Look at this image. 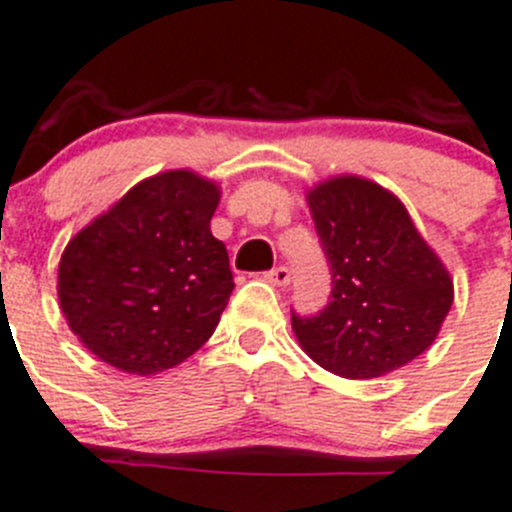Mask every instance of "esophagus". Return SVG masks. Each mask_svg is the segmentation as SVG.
I'll use <instances>...</instances> for the list:
<instances>
[{
	"mask_svg": "<svg viewBox=\"0 0 512 512\" xmlns=\"http://www.w3.org/2000/svg\"><path fill=\"white\" fill-rule=\"evenodd\" d=\"M264 279L276 284V287H287L289 281H292V271H289V266H274L271 271H266Z\"/></svg>",
	"mask_w": 512,
	"mask_h": 512,
	"instance_id": "esophagus-1",
	"label": "esophagus"
}]
</instances>
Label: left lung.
Wrapping results in <instances>:
<instances>
[{"mask_svg":"<svg viewBox=\"0 0 512 512\" xmlns=\"http://www.w3.org/2000/svg\"><path fill=\"white\" fill-rule=\"evenodd\" d=\"M332 274L330 302L312 317L292 312L304 353L342 378H378L437 340L454 284L419 236L401 200L355 175L307 192Z\"/></svg>","mask_w":512,"mask_h":512,"instance_id":"left-lung-1","label":"left lung"}]
</instances>
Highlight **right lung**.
<instances>
[{"label":"right lung","instance_id":"1","mask_svg":"<svg viewBox=\"0 0 512 512\" xmlns=\"http://www.w3.org/2000/svg\"><path fill=\"white\" fill-rule=\"evenodd\" d=\"M220 190L190 170L131 187L65 246L58 299L70 330L103 363L152 375L200 350L233 292L210 233Z\"/></svg>","mask_w":512,"mask_h":512}]
</instances>
